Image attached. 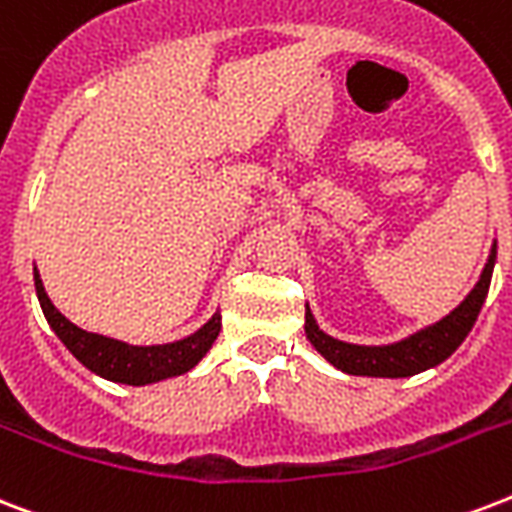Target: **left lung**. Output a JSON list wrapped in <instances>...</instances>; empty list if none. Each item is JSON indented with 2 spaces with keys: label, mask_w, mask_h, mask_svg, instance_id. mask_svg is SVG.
Wrapping results in <instances>:
<instances>
[{
  "label": "left lung",
  "mask_w": 512,
  "mask_h": 512,
  "mask_svg": "<svg viewBox=\"0 0 512 512\" xmlns=\"http://www.w3.org/2000/svg\"><path fill=\"white\" fill-rule=\"evenodd\" d=\"M497 260V244L491 247L489 263L483 268L481 279L473 287V292L459 303V306L443 317L435 325L424 327L411 338H405L392 346H357V343H343L322 333L314 314L306 308V335L314 343V349L325 357L330 365H335L349 376H376V378H405L421 370L440 365L451 357L456 346L467 338L473 330L475 319L481 314V306L489 295L491 271Z\"/></svg>",
  "instance_id": "1"
}]
</instances>
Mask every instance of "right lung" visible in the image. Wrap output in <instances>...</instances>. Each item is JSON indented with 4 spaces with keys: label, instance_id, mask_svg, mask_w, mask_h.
<instances>
[{
    "label": "right lung",
    "instance_id": "1",
    "mask_svg": "<svg viewBox=\"0 0 512 512\" xmlns=\"http://www.w3.org/2000/svg\"><path fill=\"white\" fill-rule=\"evenodd\" d=\"M34 287H37L39 306L42 314L48 319V325L56 330L66 349L72 351L77 360L83 362L85 368L93 370L96 376L117 381V384L142 386L152 381H163V378L182 376L198 362L204 360V354L212 349V343L220 335V314H214L198 333L187 335L177 343H163V346H128L115 338H104V335L85 333L77 325L50 303L48 292L42 287L37 268H34Z\"/></svg>",
    "mask_w": 512,
    "mask_h": 512
}]
</instances>
